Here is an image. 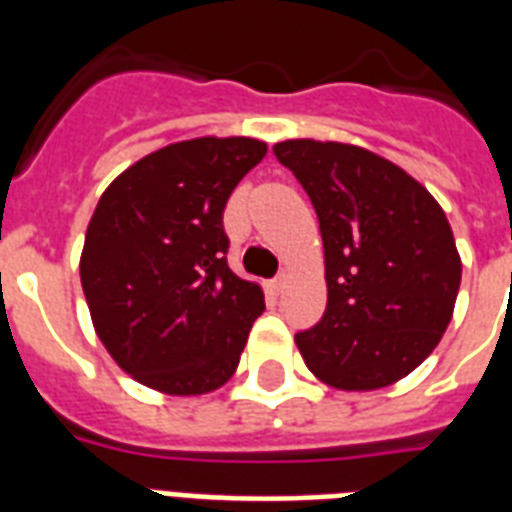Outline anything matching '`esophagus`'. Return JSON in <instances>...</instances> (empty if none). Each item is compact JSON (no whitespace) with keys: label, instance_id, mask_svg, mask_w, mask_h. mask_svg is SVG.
<instances>
[{"label":"esophagus","instance_id":"1","mask_svg":"<svg viewBox=\"0 0 512 512\" xmlns=\"http://www.w3.org/2000/svg\"><path fill=\"white\" fill-rule=\"evenodd\" d=\"M284 284H287V279H284V273H281V276H276V279H273L271 284H268V287H271L273 295H279L281 289H284Z\"/></svg>","mask_w":512,"mask_h":512}]
</instances>
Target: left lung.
Wrapping results in <instances>:
<instances>
[{
  "label": "left lung",
  "mask_w": 512,
  "mask_h": 512,
  "mask_svg": "<svg viewBox=\"0 0 512 512\" xmlns=\"http://www.w3.org/2000/svg\"><path fill=\"white\" fill-rule=\"evenodd\" d=\"M273 154L319 217L327 311L295 342L321 382L377 390L414 372L449 327L462 263L438 201L388 159L321 140Z\"/></svg>",
  "instance_id": "1"
}]
</instances>
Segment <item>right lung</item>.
I'll use <instances>...</instances> for the list:
<instances>
[{
    "label": "right lung",
    "instance_id": "add662e5",
    "mask_svg": "<svg viewBox=\"0 0 512 512\" xmlns=\"http://www.w3.org/2000/svg\"><path fill=\"white\" fill-rule=\"evenodd\" d=\"M255 138H193L143 156L100 196L79 276L116 364L167 396L231 380L263 289L228 268L223 209L265 156Z\"/></svg>",
    "mask_w": 512,
    "mask_h": 512
}]
</instances>
